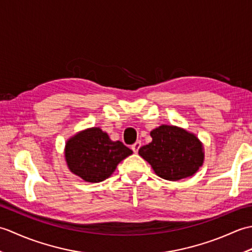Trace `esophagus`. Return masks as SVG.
Here are the masks:
<instances>
[{
  "label": "esophagus",
  "instance_id": "obj_1",
  "mask_svg": "<svg viewBox=\"0 0 252 252\" xmlns=\"http://www.w3.org/2000/svg\"><path fill=\"white\" fill-rule=\"evenodd\" d=\"M140 147H141V142L137 141V142H135L134 144H133L131 148H132V151L136 154L138 152V149H140Z\"/></svg>",
  "mask_w": 252,
  "mask_h": 252
}]
</instances>
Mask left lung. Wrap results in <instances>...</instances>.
Instances as JSON below:
<instances>
[{
    "instance_id": "1",
    "label": "left lung",
    "mask_w": 252,
    "mask_h": 252,
    "mask_svg": "<svg viewBox=\"0 0 252 252\" xmlns=\"http://www.w3.org/2000/svg\"><path fill=\"white\" fill-rule=\"evenodd\" d=\"M153 141L138 154L152 165L155 173L168 181L195 174L205 159L202 143L192 133L175 126L162 125L151 132Z\"/></svg>"
}]
</instances>
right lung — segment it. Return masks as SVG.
Here are the masks:
<instances>
[{"instance_id": "obj_1", "label": "right lung", "mask_w": 252, "mask_h": 252, "mask_svg": "<svg viewBox=\"0 0 252 252\" xmlns=\"http://www.w3.org/2000/svg\"><path fill=\"white\" fill-rule=\"evenodd\" d=\"M133 152L122 142L111 141L99 127H90L69 138L65 157L69 170L85 182L98 183L114 173Z\"/></svg>"}]
</instances>
